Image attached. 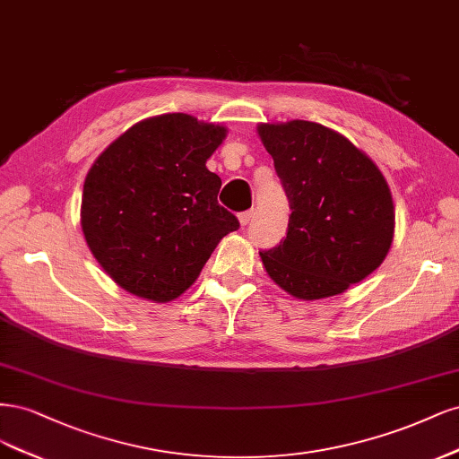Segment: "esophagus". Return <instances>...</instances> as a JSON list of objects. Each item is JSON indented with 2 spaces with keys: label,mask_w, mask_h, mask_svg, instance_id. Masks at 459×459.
Listing matches in <instances>:
<instances>
[{
  "label": "esophagus",
  "mask_w": 459,
  "mask_h": 459,
  "mask_svg": "<svg viewBox=\"0 0 459 459\" xmlns=\"http://www.w3.org/2000/svg\"><path fill=\"white\" fill-rule=\"evenodd\" d=\"M251 215H254L251 212H244V213H240V215H238V221H240V225H242V227H246V225L249 223V221H251Z\"/></svg>",
  "instance_id": "1"
}]
</instances>
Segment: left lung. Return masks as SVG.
<instances>
[{
    "mask_svg": "<svg viewBox=\"0 0 459 459\" xmlns=\"http://www.w3.org/2000/svg\"><path fill=\"white\" fill-rule=\"evenodd\" d=\"M257 133L291 210L286 238L259 251L264 271L303 301L362 282L385 261L394 236L391 188L379 168L322 124H259Z\"/></svg>",
    "mask_w": 459,
    "mask_h": 459,
    "instance_id": "8db88e82",
    "label": "left lung"
}]
</instances>
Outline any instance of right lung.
Here are the masks:
<instances>
[{
  "label": "right lung",
  "mask_w": 459,
  "mask_h": 459,
  "mask_svg": "<svg viewBox=\"0 0 459 459\" xmlns=\"http://www.w3.org/2000/svg\"><path fill=\"white\" fill-rule=\"evenodd\" d=\"M227 131L190 114H160L95 160L83 183L82 232L122 290L154 303L177 299L240 227L217 204L221 179L205 168Z\"/></svg>",
  "instance_id": "1"
}]
</instances>
